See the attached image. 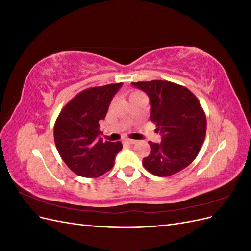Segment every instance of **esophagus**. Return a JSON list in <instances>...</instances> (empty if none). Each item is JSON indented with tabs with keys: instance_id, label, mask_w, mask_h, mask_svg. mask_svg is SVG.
<instances>
[{
	"instance_id": "1",
	"label": "esophagus",
	"mask_w": 251,
	"mask_h": 251,
	"mask_svg": "<svg viewBox=\"0 0 251 251\" xmlns=\"http://www.w3.org/2000/svg\"><path fill=\"white\" fill-rule=\"evenodd\" d=\"M136 142H137V140H134V139H126L125 140V143H126V144H135Z\"/></svg>"
}]
</instances>
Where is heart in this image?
<instances>
[{"instance_id":"1","label":"heart","mask_w":251,"mask_h":251,"mask_svg":"<svg viewBox=\"0 0 251 251\" xmlns=\"http://www.w3.org/2000/svg\"><path fill=\"white\" fill-rule=\"evenodd\" d=\"M140 94H142V93L138 92V91H134V92H132L130 94V97H134V96H137V95H140Z\"/></svg>"}]
</instances>
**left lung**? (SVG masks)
I'll list each match as a JSON object with an SVG mask.
<instances>
[{
	"label": "left lung",
	"instance_id": "1",
	"mask_svg": "<svg viewBox=\"0 0 251 251\" xmlns=\"http://www.w3.org/2000/svg\"><path fill=\"white\" fill-rule=\"evenodd\" d=\"M150 97V119L160 132L161 142L150 141L151 153L143 158L146 170L168 177L191 164L205 139L206 116L191 91L168 80L132 82Z\"/></svg>",
	"mask_w": 251,
	"mask_h": 251
}]
</instances>
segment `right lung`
<instances>
[{
	"label": "right lung",
	"instance_id": "right-lung-1",
	"mask_svg": "<svg viewBox=\"0 0 251 251\" xmlns=\"http://www.w3.org/2000/svg\"><path fill=\"white\" fill-rule=\"evenodd\" d=\"M124 83H111L81 91L68 102L55 121L54 141L64 162L86 178L100 177L110 171L123 149L120 141L100 138L112 98Z\"/></svg>",
	"mask_w": 251,
	"mask_h": 251
}]
</instances>
